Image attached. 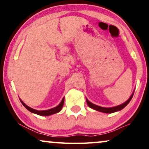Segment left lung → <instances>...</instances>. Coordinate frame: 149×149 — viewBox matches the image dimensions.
<instances>
[{"mask_svg": "<svg viewBox=\"0 0 149 149\" xmlns=\"http://www.w3.org/2000/svg\"><path fill=\"white\" fill-rule=\"evenodd\" d=\"M134 91L132 95H131L130 98H129L128 100L126 101V102L123 103L122 104L117 105V106H115V107H103L99 106V105L93 104V103L90 102V101L88 100L87 98H86V101H87L88 105H89L91 108L93 109H95V110L100 111V112H103V113H114V112H116V111H119L120 110H122L123 108H124V107L128 104L129 102H130V101H131V100H132L133 95H134Z\"/></svg>", "mask_w": 149, "mask_h": 149, "instance_id": "obj_1", "label": "left lung"}]
</instances>
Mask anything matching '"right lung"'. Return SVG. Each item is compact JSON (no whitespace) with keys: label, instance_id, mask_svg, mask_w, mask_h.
Segmentation results:
<instances>
[{"label":"right lung","instance_id":"obj_1","mask_svg":"<svg viewBox=\"0 0 149 149\" xmlns=\"http://www.w3.org/2000/svg\"><path fill=\"white\" fill-rule=\"evenodd\" d=\"M19 100H20L21 103H22V104L23 105V106H24L25 108L27 109V110H29L30 112H31V113L38 114V115H39V116H48L52 115V114L58 113L59 111H61V109H62V107H63V105H64V97H63V99H62V101H60V103L57 105V106H56L55 107H53V108H52V109H47V110H42V111L36 110V109H34L33 108H31V107H29L28 105L25 104V103H23V101L21 100V99H19Z\"/></svg>","mask_w":149,"mask_h":149}]
</instances>
